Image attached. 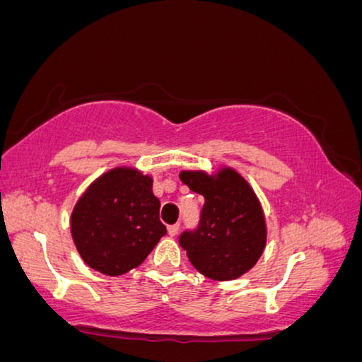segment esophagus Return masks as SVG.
Segmentation results:
<instances>
[{
    "label": "esophagus",
    "instance_id": "34e87169",
    "mask_svg": "<svg viewBox=\"0 0 362 362\" xmlns=\"http://www.w3.org/2000/svg\"><path fill=\"white\" fill-rule=\"evenodd\" d=\"M179 229H180V224H172V226H169V228H167L170 237H175L177 234H179Z\"/></svg>",
    "mask_w": 362,
    "mask_h": 362
}]
</instances>
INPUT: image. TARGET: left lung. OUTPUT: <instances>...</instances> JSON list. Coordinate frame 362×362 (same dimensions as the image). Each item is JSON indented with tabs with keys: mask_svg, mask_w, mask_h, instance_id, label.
<instances>
[{
	"mask_svg": "<svg viewBox=\"0 0 362 362\" xmlns=\"http://www.w3.org/2000/svg\"><path fill=\"white\" fill-rule=\"evenodd\" d=\"M180 180L204 197L198 226L183 230L179 244L204 276L229 281L255 265L267 244L265 218L255 193L233 169L216 177L182 172Z\"/></svg>",
	"mask_w": 362,
	"mask_h": 362,
	"instance_id": "obj_1",
	"label": "left lung"
}]
</instances>
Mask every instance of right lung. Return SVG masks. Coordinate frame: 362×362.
<instances>
[{"label":"right lung","instance_id":"obj_1","mask_svg":"<svg viewBox=\"0 0 362 362\" xmlns=\"http://www.w3.org/2000/svg\"><path fill=\"white\" fill-rule=\"evenodd\" d=\"M159 208L151 177L125 167L107 172L73 209L71 234L79 255L109 276L141 265L167 233Z\"/></svg>","mask_w":362,"mask_h":362}]
</instances>
